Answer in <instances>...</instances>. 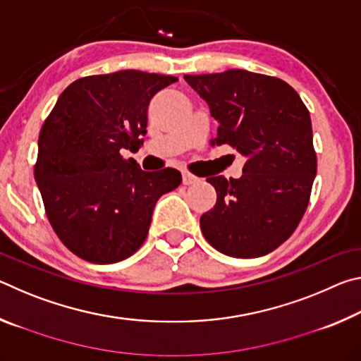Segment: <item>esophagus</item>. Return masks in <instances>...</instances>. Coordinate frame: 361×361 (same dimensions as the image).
Listing matches in <instances>:
<instances>
[{
  "mask_svg": "<svg viewBox=\"0 0 361 361\" xmlns=\"http://www.w3.org/2000/svg\"><path fill=\"white\" fill-rule=\"evenodd\" d=\"M197 181H199L197 176H194L192 173H189V172H183V185L189 186V185H194V183H197Z\"/></svg>",
  "mask_w": 361,
  "mask_h": 361,
  "instance_id": "obj_1",
  "label": "esophagus"
}]
</instances>
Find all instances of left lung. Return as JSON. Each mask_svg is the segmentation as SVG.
Instances as JSON below:
<instances>
[{
    "instance_id": "8db88e82",
    "label": "left lung",
    "mask_w": 361,
    "mask_h": 361,
    "mask_svg": "<svg viewBox=\"0 0 361 361\" xmlns=\"http://www.w3.org/2000/svg\"><path fill=\"white\" fill-rule=\"evenodd\" d=\"M218 126L212 145L247 157L240 178L210 176L216 204L200 216L213 248L258 258L282 245L309 205L317 173L309 109L290 84L245 70L185 75Z\"/></svg>"
}]
</instances>
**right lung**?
<instances>
[{"label":"right lung","instance_id":"add662e5","mask_svg":"<svg viewBox=\"0 0 361 361\" xmlns=\"http://www.w3.org/2000/svg\"><path fill=\"white\" fill-rule=\"evenodd\" d=\"M175 76L124 70L71 82L41 127L35 180L63 245L95 264L129 258L148 235L162 194L180 186L175 169L143 172L137 151L148 105Z\"/></svg>","mask_w":361,"mask_h":361}]
</instances>
